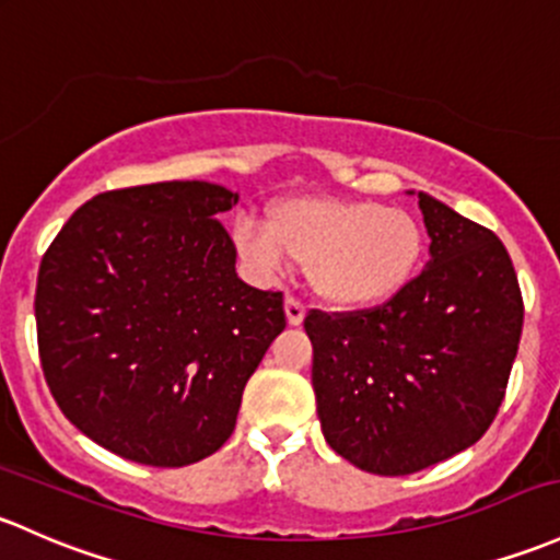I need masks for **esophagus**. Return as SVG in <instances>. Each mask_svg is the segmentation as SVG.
<instances>
[{
	"instance_id": "1",
	"label": "esophagus",
	"mask_w": 560,
	"mask_h": 560,
	"mask_svg": "<svg viewBox=\"0 0 560 560\" xmlns=\"http://www.w3.org/2000/svg\"><path fill=\"white\" fill-rule=\"evenodd\" d=\"M284 314H287V322H290L292 327L303 325L305 308H303V303H298L295 298H287V300H284Z\"/></svg>"
}]
</instances>
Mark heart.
Masks as SVG:
<instances>
[{
	"instance_id": "1",
	"label": "heart",
	"mask_w": 560,
	"mask_h": 560,
	"mask_svg": "<svg viewBox=\"0 0 560 560\" xmlns=\"http://www.w3.org/2000/svg\"><path fill=\"white\" fill-rule=\"evenodd\" d=\"M233 244L260 273H276L287 260L308 268L311 290L329 308L370 311L416 279L427 235L402 206L300 196L276 203L268 225L235 222Z\"/></svg>"
}]
</instances>
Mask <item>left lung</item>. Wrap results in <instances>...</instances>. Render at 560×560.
Returning <instances> with one entry per match:
<instances>
[{"mask_svg": "<svg viewBox=\"0 0 560 560\" xmlns=\"http://www.w3.org/2000/svg\"><path fill=\"white\" fill-rule=\"evenodd\" d=\"M419 206L432 244L405 292L303 322L325 440L373 475L419 472L478 443L521 343V287L502 241L427 192Z\"/></svg>", "mask_w": 560, "mask_h": 560, "instance_id": "1", "label": "left lung"}]
</instances>
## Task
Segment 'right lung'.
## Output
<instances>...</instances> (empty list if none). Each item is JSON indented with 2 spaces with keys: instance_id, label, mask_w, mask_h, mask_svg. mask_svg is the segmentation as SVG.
Here are the masks:
<instances>
[{
  "instance_id": "obj_1",
  "label": "right lung",
  "mask_w": 560,
  "mask_h": 560,
  "mask_svg": "<svg viewBox=\"0 0 560 560\" xmlns=\"http://www.w3.org/2000/svg\"><path fill=\"white\" fill-rule=\"evenodd\" d=\"M238 192L158 182L82 203L37 276V343L58 408L128 462L187 467L233 434L246 381L287 327L281 292L235 273L214 220Z\"/></svg>"
}]
</instances>
